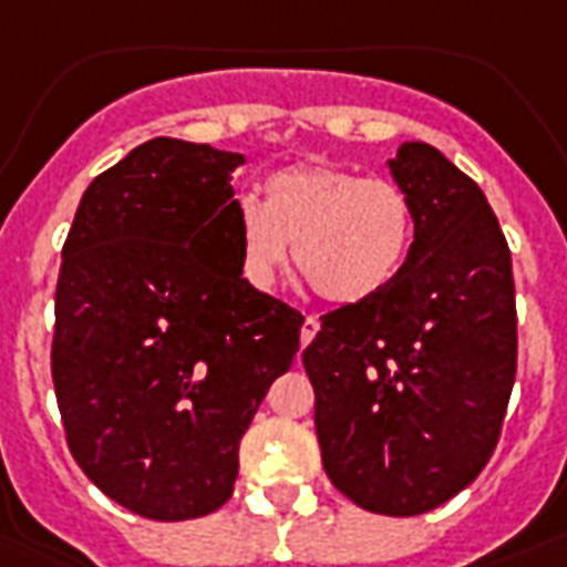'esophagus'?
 <instances>
[{
    "mask_svg": "<svg viewBox=\"0 0 567 567\" xmlns=\"http://www.w3.org/2000/svg\"><path fill=\"white\" fill-rule=\"evenodd\" d=\"M318 330H321V323H318V318L315 315H309L306 321H302V330H300V341L302 344H309V341L318 336Z\"/></svg>",
    "mask_w": 567,
    "mask_h": 567,
    "instance_id": "34e87169",
    "label": "esophagus"
}]
</instances>
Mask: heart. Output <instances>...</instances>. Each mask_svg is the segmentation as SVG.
<instances>
[{
  "instance_id": "obj_1",
  "label": "heart",
  "mask_w": 567,
  "mask_h": 567,
  "mask_svg": "<svg viewBox=\"0 0 567 567\" xmlns=\"http://www.w3.org/2000/svg\"><path fill=\"white\" fill-rule=\"evenodd\" d=\"M240 274L270 288L293 258L321 297L374 300L395 282L413 244L408 193L332 163H297L265 181V202H235Z\"/></svg>"
}]
</instances>
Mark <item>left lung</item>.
Instances as JSON below:
<instances>
[{"label": "left lung", "instance_id": "8db88e82", "mask_svg": "<svg viewBox=\"0 0 567 567\" xmlns=\"http://www.w3.org/2000/svg\"><path fill=\"white\" fill-rule=\"evenodd\" d=\"M389 175L413 244L374 300L321 315L302 351L323 470L351 503L413 517L464 491L494 455L517 371L512 252L473 178L427 142Z\"/></svg>", "mask_w": 567, "mask_h": 567}]
</instances>
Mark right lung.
<instances>
[{
	"mask_svg": "<svg viewBox=\"0 0 567 567\" xmlns=\"http://www.w3.org/2000/svg\"><path fill=\"white\" fill-rule=\"evenodd\" d=\"M240 163L148 140L89 184L64 240L53 383L68 446L151 520L226 503L240 437L300 351L302 315L240 274Z\"/></svg>",
	"mask_w": 567,
	"mask_h": 567,
	"instance_id": "add662e5",
	"label": "right lung"
}]
</instances>
